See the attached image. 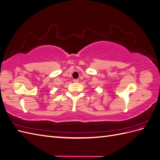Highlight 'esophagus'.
<instances>
[{
	"label": "esophagus",
	"mask_w": 160,
	"mask_h": 160,
	"mask_svg": "<svg viewBox=\"0 0 160 160\" xmlns=\"http://www.w3.org/2000/svg\"><path fill=\"white\" fill-rule=\"evenodd\" d=\"M79 81V80L78 79H74V80H73V82H75V83H78Z\"/></svg>",
	"instance_id": "1"
}]
</instances>
